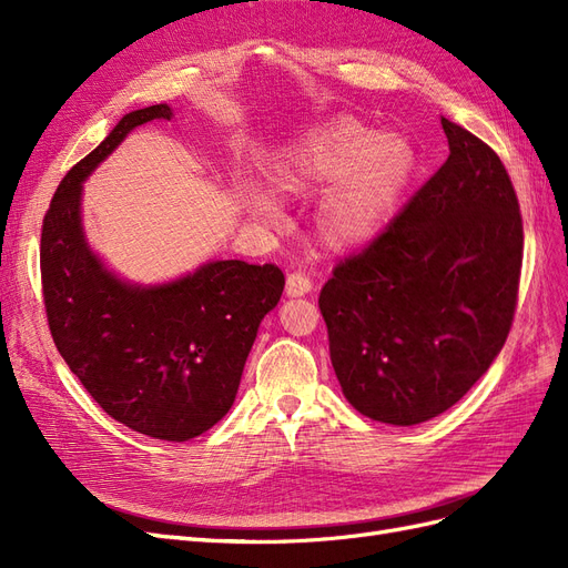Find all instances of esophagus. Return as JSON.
Listing matches in <instances>:
<instances>
[{"instance_id":"esophagus-1","label":"esophagus","mask_w":568,"mask_h":568,"mask_svg":"<svg viewBox=\"0 0 568 568\" xmlns=\"http://www.w3.org/2000/svg\"><path fill=\"white\" fill-rule=\"evenodd\" d=\"M311 291H313V280L307 277L303 270L291 272L286 277V294L288 296H305V294H311Z\"/></svg>"}]
</instances>
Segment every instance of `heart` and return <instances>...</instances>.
Instances as JSON below:
<instances>
[{
	"mask_svg": "<svg viewBox=\"0 0 568 568\" xmlns=\"http://www.w3.org/2000/svg\"><path fill=\"white\" fill-rule=\"evenodd\" d=\"M412 170V151L393 134L374 136L357 120H336L307 134L270 168V182L282 194L301 196L326 186L315 211V227L332 248L367 242L393 213ZM251 211L280 222L270 196L248 194Z\"/></svg>",
	"mask_w": 568,
	"mask_h": 568,
	"instance_id": "b5f03b06",
	"label": "heart"
}]
</instances>
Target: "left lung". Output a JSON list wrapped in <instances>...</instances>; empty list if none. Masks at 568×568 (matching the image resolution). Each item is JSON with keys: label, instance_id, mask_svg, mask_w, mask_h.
Listing matches in <instances>:
<instances>
[{"label": "left lung", "instance_id": "1", "mask_svg": "<svg viewBox=\"0 0 568 568\" xmlns=\"http://www.w3.org/2000/svg\"><path fill=\"white\" fill-rule=\"evenodd\" d=\"M440 125L448 161L320 294L343 395L393 426L453 407L503 351L517 311V192L486 142L448 118Z\"/></svg>", "mask_w": 568, "mask_h": 568}]
</instances>
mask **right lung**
<instances>
[{"mask_svg": "<svg viewBox=\"0 0 568 568\" xmlns=\"http://www.w3.org/2000/svg\"><path fill=\"white\" fill-rule=\"evenodd\" d=\"M156 104L128 113L68 170L51 199L40 242L51 338L109 417L159 440H189L227 415L257 324L280 303L284 272L215 261L163 286H130L84 244L80 184L128 132L170 120Z\"/></svg>", "mask_w": 568, "mask_h": 568, "instance_id": "right-lung-1", "label": "right lung"}]
</instances>
